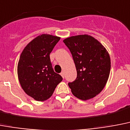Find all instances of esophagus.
Instances as JSON below:
<instances>
[{
  "label": "esophagus",
  "mask_w": 130,
  "mask_h": 130,
  "mask_svg": "<svg viewBox=\"0 0 130 130\" xmlns=\"http://www.w3.org/2000/svg\"><path fill=\"white\" fill-rule=\"evenodd\" d=\"M60 75L62 76L63 78H64V75H65V74H64V72H62L60 73Z\"/></svg>",
  "instance_id": "obj_1"
}]
</instances>
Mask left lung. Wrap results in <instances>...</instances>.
Returning <instances> with one entry per match:
<instances>
[{
  "instance_id": "left-lung-1",
  "label": "left lung",
  "mask_w": 130,
  "mask_h": 130,
  "mask_svg": "<svg viewBox=\"0 0 130 130\" xmlns=\"http://www.w3.org/2000/svg\"><path fill=\"white\" fill-rule=\"evenodd\" d=\"M75 64L77 76L68 83L72 94L88 100L104 89L109 76L111 60L104 46L91 36H72L64 40Z\"/></svg>"
}]
</instances>
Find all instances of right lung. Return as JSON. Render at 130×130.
<instances>
[{
  "instance_id": "obj_1",
  "label": "right lung",
  "mask_w": 130,
  "mask_h": 130,
  "mask_svg": "<svg viewBox=\"0 0 130 130\" xmlns=\"http://www.w3.org/2000/svg\"><path fill=\"white\" fill-rule=\"evenodd\" d=\"M60 39L42 34L28 43L20 56L17 66L20 85L26 94L38 101L48 99L62 80V76L54 71L50 58Z\"/></svg>"
}]
</instances>
